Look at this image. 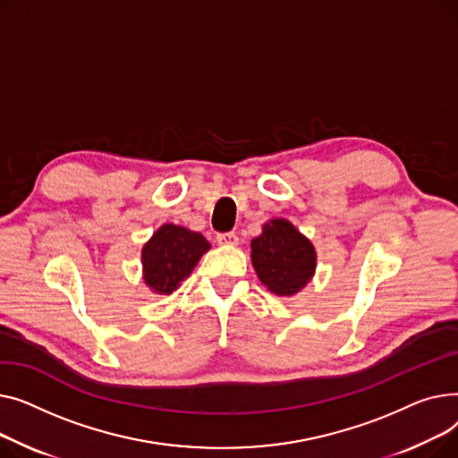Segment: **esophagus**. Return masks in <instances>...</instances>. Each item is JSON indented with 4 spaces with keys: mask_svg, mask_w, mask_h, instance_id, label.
Returning a JSON list of instances; mask_svg holds the SVG:
<instances>
[{
    "mask_svg": "<svg viewBox=\"0 0 458 458\" xmlns=\"http://www.w3.org/2000/svg\"><path fill=\"white\" fill-rule=\"evenodd\" d=\"M216 240L220 246H236L238 244V236L234 233H222V234H218Z\"/></svg>",
    "mask_w": 458,
    "mask_h": 458,
    "instance_id": "34e87169",
    "label": "esophagus"
}]
</instances>
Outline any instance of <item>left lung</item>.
I'll list each match as a JSON object with an SVG mask.
<instances>
[{
  "mask_svg": "<svg viewBox=\"0 0 458 458\" xmlns=\"http://www.w3.org/2000/svg\"><path fill=\"white\" fill-rule=\"evenodd\" d=\"M251 264L267 290L290 298L312 281L318 255L312 242L292 222L272 218L251 240Z\"/></svg>",
  "mask_w": 458,
  "mask_h": 458,
  "instance_id": "obj_1",
  "label": "left lung"
}]
</instances>
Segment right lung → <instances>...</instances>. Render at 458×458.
Segmentation results:
<instances>
[{
    "label": "right lung",
    "instance_id": "add662e5",
    "mask_svg": "<svg viewBox=\"0 0 458 458\" xmlns=\"http://www.w3.org/2000/svg\"><path fill=\"white\" fill-rule=\"evenodd\" d=\"M210 242L196 231L163 224L142 246V279L157 295H170L192 274Z\"/></svg>",
    "mask_w": 458,
    "mask_h": 458
}]
</instances>
